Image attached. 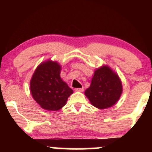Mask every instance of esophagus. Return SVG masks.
I'll use <instances>...</instances> for the list:
<instances>
[{"mask_svg":"<svg viewBox=\"0 0 152 152\" xmlns=\"http://www.w3.org/2000/svg\"><path fill=\"white\" fill-rule=\"evenodd\" d=\"M83 90H84V88H83V87H82V88H75V91H76L82 92V91H83Z\"/></svg>","mask_w":152,"mask_h":152,"instance_id":"34e87169","label":"esophagus"}]
</instances>
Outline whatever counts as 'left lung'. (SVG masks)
<instances>
[{
    "label": "left lung",
    "mask_w": 152,
    "mask_h": 152,
    "mask_svg": "<svg viewBox=\"0 0 152 152\" xmlns=\"http://www.w3.org/2000/svg\"><path fill=\"white\" fill-rule=\"evenodd\" d=\"M122 93L121 82L118 75L107 66H103L94 72L89 88L85 95L95 107L107 109L117 102Z\"/></svg>",
    "instance_id": "obj_1"
}]
</instances>
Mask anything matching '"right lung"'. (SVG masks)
Here are the masks:
<instances>
[{
	"label": "right lung",
	"instance_id": "obj_1",
	"mask_svg": "<svg viewBox=\"0 0 152 152\" xmlns=\"http://www.w3.org/2000/svg\"><path fill=\"white\" fill-rule=\"evenodd\" d=\"M58 63L48 61L40 64L31 80L30 88L34 100L43 109L58 111L66 104L73 90L60 77Z\"/></svg>",
	"mask_w": 152,
	"mask_h": 152
}]
</instances>
